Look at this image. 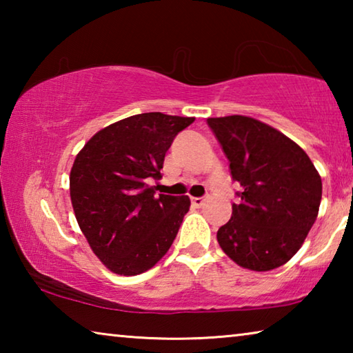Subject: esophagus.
<instances>
[{
	"instance_id": "esophagus-1",
	"label": "esophagus",
	"mask_w": 353,
	"mask_h": 353,
	"mask_svg": "<svg viewBox=\"0 0 353 353\" xmlns=\"http://www.w3.org/2000/svg\"><path fill=\"white\" fill-rule=\"evenodd\" d=\"M191 204L196 207H202L205 204V199L204 198H191Z\"/></svg>"
}]
</instances>
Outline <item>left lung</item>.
Returning a JSON list of instances; mask_svg holds the SVG:
<instances>
[{
	"label": "left lung",
	"instance_id": "8db88e82",
	"mask_svg": "<svg viewBox=\"0 0 353 353\" xmlns=\"http://www.w3.org/2000/svg\"><path fill=\"white\" fill-rule=\"evenodd\" d=\"M207 124L243 187L216 234L219 246L246 270H276L301 249L318 218L319 172L297 143L259 119L230 115Z\"/></svg>",
	"mask_w": 353,
	"mask_h": 353
}]
</instances>
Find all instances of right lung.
<instances>
[{
  "label": "right lung",
  "mask_w": 353,
  "mask_h": 353,
  "mask_svg": "<svg viewBox=\"0 0 353 353\" xmlns=\"http://www.w3.org/2000/svg\"><path fill=\"white\" fill-rule=\"evenodd\" d=\"M194 121L162 112L140 113L94 134L76 155L70 196L94 255L119 276H137L168 252L190 208L188 196H155L174 137Z\"/></svg>",
  "instance_id": "obj_1"
}]
</instances>
